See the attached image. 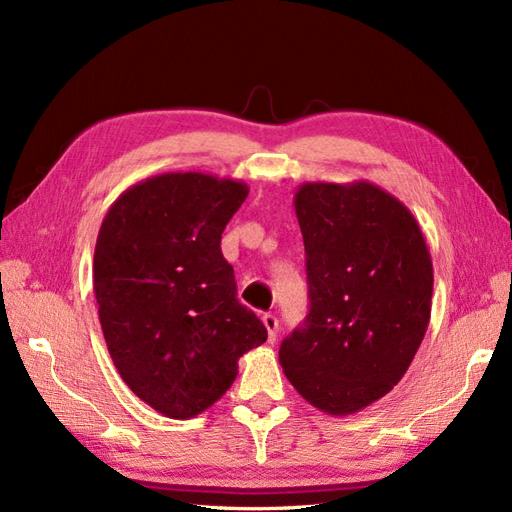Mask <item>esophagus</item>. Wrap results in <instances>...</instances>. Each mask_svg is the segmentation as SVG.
<instances>
[{
    "instance_id": "1",
    "label": "esophagus",
    "mask_w": 512,
    "mask_h": 512,
    "mask_svg": "<svg viewBox=\"0 0 512 512\" xmlns=\"http://www.w3.org/2000/svg\"><path fill=\"white\" fill-rule=\"evenodd\" d=\"M262 322H265L267 333H269V342L273 344L277 337V329H280V320H277V316H273V314H265L262 316Z\"/></svg>"
}]
</instances>
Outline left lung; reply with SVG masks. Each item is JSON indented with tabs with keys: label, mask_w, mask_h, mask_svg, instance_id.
I'll list each match as a JSON object with an SVG mask.
<instances>
[{
	"label": "left lung",
	"mask_w": 512,
	"mask_h": 512,
	"mask_svg": "<svg viewBox=\"0 0 512 512\" xmlns=\"http://www.w3.org/2000/svg\"><path fill=\"white\" fill-rule=\"evenodd\" d=\"M309 314L280 346L284 374L314 408L346 416L404 378L421 346L433 267L406 205L369 181L303 183Z\"/></svg>",
	"instance_id": "left-lung-1"
}]
</instances>
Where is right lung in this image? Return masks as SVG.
I'll list each match as a JSON object with an SVG mask.
<instances>
[{"label":"right lung","mask_w":512,"mask_h":512,"mask_svg":"<svg viewBox=\"0 0 512 512\" xmlns=\"http://www.w3.org/2000/svg\"><path fill=\"white\" fill-rule=\"evenodd\" d=\"M247 192L235 179L164 173L128 188L102 220L94 292L106 346L130 391L168 418L213 406L241 356L267 342L220 250Z\"/></svg>","instance_id":"1"}]
</instances>
